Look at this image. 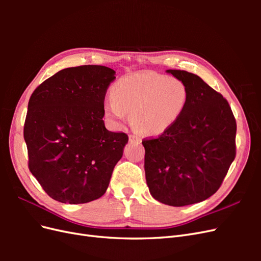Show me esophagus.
Returning <instances> with one entry per match:
<instances>
[{"label":"esophagus","mask_w":261,"mask_h":261,"mask_svg":"<svg viewBox=\"0 0 261 261\" xmlns=\"http://www.w3.org/2000/svg\"><path fill=\"white\" fill-rule=\"evenodd\" d=\"M129 138V141H140V137H138L137 135H135V134H130V135L128 136Z\"/></svg>","instance_id":"1"}]
</instances>
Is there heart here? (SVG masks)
I'll use <instances>...</instances> for the list:
<instances>
[{
    "instance_id": "b5f03b06",
    "label": "heart",
    "mask_w": 261,
    "mask_h": 261,
    "mask_svg": "<svg viewBox=\"0 0 261 261\" xmlns=\"http://www.w3.org/2000/svg\"><path fill=\"white\" fill-rule=\"evenodd\" d=\"M111 96L103 110L114 127H121L126 113H129L134 127L154 136L167 132L183 115L189 89L176 77L144 70L120 78L112 86Z\"/></svg>"
}]
</instances>
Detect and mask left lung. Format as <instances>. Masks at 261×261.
I'll return each mask as SVG.
<instances>
[{
    "mask_svg": "<svg viewBox=\"0 0 261 261\" xmlns=\"http://www.w3.org/2000/svg\"><path fill=\"white\" fill-rule=\"evenodd\" d=\"M189 89L179 120L159 137L144 139L149 192L164 204L206 200L220 188L236 154V122L228 102L199 76L168 69Z\"/></svg>",
    "mask_w": 261,
    "mask_h": 261,
    "instance_id": "1",
    "label": "left lung"
}]
</instances>
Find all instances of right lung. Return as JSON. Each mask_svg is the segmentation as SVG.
I'll use <instances>...</instances> for the list:
<instances>
[{
    "instance_id": "1",
    "label": "right lung",
    "mask_w": 261,
    "mask_h": 261,
    "mask_svg": "<svg viewBox=\"0 0 261 261\" xmlns=\"http://www.w3.org/2000/svg\"><path fill=\"white\" fill-rule=\"evenodd\" d=\"M112 68L62 69L31 94L23 126L28 167L44 192L63 203H86L107 192L128 136L106 128L105 97Z\"/></svg>"
}]
</instances>
